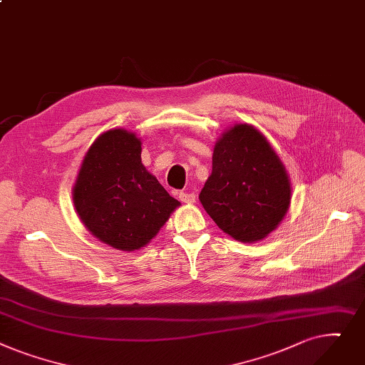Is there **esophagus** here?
<instances>
[{
  "instance_id": "obj_1",
  "label": "esophagus",
  "mask_w": 365,
  "mask_h": 365,
  "mask_svg": "<svg viewBox=\"0 0 365 365\" xmlns=\"http://www.w3.org/2000/svg\"><path fill=\"white\" fill-rule=\"evenodd\" d=\"M178 197H180V200H181L182 203H195V202H196V195H195V192L181 191L180 195H178Z\"/></svg>"
}]
</instances>
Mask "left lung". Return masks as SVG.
I'll use <instances>...</instances> for the list:
<instances>
[{
  "mask_svg": "<svg viewBox=\"0 0 365 365\" xmlns=\"http://www.w3.org/2000/svg\"><path fill=\"white\" fill-rule=\"evenodd\" d=\"M205 210L232 239H265L289 210L286 168L267 138L247 123L230 128L217 141L212 174L199 196Z\"/></svg>",
  "mask_w": 365,
  "mask_h": 365,
  "instance_id": "1",
  "label": "left lung"
}]
</instances>
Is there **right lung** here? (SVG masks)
Listing matches in <instances>:
<instances>
[{
    "label": "right lung",
    "mask_w": 365,
    "mask_h": 365,
    "mask_svg": "<svg viewBox=\"0 0 365 365\" xmlns=\"http://www.w3.org/2000/svg\"><path fill=\"white\" fill-rule=\"evenodd\" d=\"M72 196L94 237L125 252L144 247L181 205L141 163L140 138L120 128L88 148Z\"/></svg>",
    "instance_id": "obj_1"
}]
</instances>
